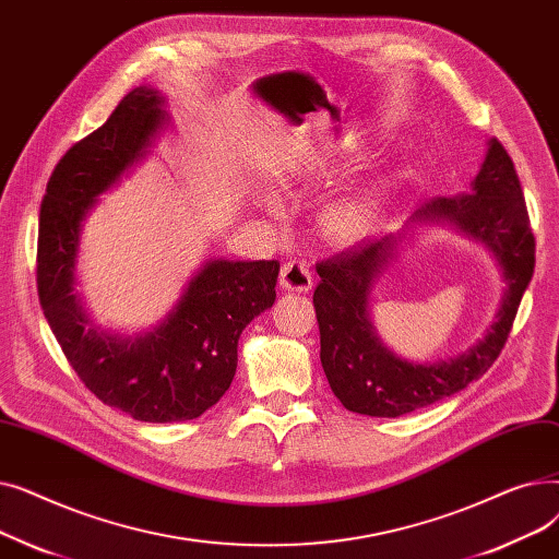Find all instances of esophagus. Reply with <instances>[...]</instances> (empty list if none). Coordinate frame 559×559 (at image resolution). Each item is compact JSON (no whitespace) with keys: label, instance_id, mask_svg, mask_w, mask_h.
<instances>
[{"label":"esophagus","instance_id":"1","mask_svg":"<svg viewBox=\"0 0 559 559\" xmlns=\"http://www.w3.org/2000/svg\"><path fill=\"white\" fill-rule=\"evenodd\" d=\"M281 285L287 292H310L312 289V272L304 260H289L281 270Z\"/></svg>","mask_w":559,"mask_h":559}]
</instances>
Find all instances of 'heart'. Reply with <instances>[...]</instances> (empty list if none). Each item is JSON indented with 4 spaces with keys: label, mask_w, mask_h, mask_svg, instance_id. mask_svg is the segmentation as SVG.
<instances>
[{
    "label": "heart",
    "mask_w": 559,
    "mask_h": 559,
    "mask_svg": "<svg viewBox=\"0 0 559 559\" xmlns=\"http://www.w3.org/2000/svg\"><path fill=\"white\" fill-rule=\"evenodd\" d=\"M270 205H276V199H267ZM380 211V199L371 190H362L333 201L321 217V226L331 240L340 245H354L371 233Z\"/></svg>",
    "instance_id": "b5f03b06"
}]
</instances>
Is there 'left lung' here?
<instances>
[{
    "label": "left lung",
    "instance_id": "1",
    "mask_svg": "<svg viewBox=\"0 0 559 559\" xmlns=\"http://www.w3.org/2000/svg\"><path fill=\"white\" fill-rule=\"evenodd\" d=\"M415 224H451L483 242L506 278L496 319L466 354L439 362H409L380 342L369 317L376 278L394 258V235L350 247L317 262L314 312L321 337V367L340 403L369 417H401L442 401L478 380L501 354L523 292L535 272V235L523 190L506 146L491 138L472 190L437 197L421 205Z\"/></svg>",
    "mask_w": 559,
    "mask_h": 559
}]
</instances>
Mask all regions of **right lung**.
<instances>
[{"label":"right lung","mask_w":559,"mask_h":559,"mask_svg":"<svg viewBox=\"0 0 559 559\" xmlns=\"http://www.w3.org/2000/svg\"><path fill=\"white\" fill-rule=\"evenodd\" d=\"M154 87H133L104 127L53 167L40 203L38 299L81 383L102 403L150 424L201 417L230 388L238 340L274 306L278 260H209L152 331H97L74 292L81 224L97 197L150 152L169 122Z\"/></svg>","instance_id":"1"}]
</instances>
